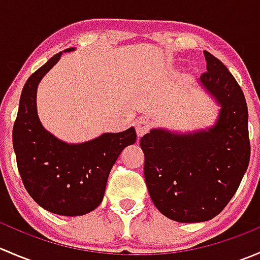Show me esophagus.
<instances>
[{
  "label": "esophagus",
  "instance_id": "34e87169",
  "mask_svg": "<svg viewBox=\"0 0 260 260\" xmlns=\"http://www.w3.org/2000/svg\"><path fill=\"white\" fill-rule=\"evenodd\" d=\"M149 128H151V124H149L148 120L143 119V118H140V119L136 122V132H137L138 137H142V136H145L146 133L149 131Z\"/></svg>",
  "mask_w": 260,
  "mask_h": 260
}]
</instances>
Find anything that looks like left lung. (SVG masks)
<instances>
[{
  "label": "left lung",
  "instance_id": "1",
  "mask_svg": "<svg viewBox=\"0 0 260 260\" xmlns=\"http://www.w3.org/2000/svg\"><path fill=\"white\" fill-rule=\"evenodd\" d=\"M203 88L220 108L208 129L177 133L154 128L140 141L145 180L154 206L179 222L208 221L237 192L250 159L248 107L232 73L204 51Z\"/></svg>",
  "mask_w": 260,
  "mask_h": 260
}]
</instances>
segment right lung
I'll list each match as a JSON object with an SVG mask.
<instances>
[{"label":"right lung","instance_id":"1","mask_svg":"<svg viewBox=\"0 0 260 260\" xmlns=\"http://www.w3.org/2000/svg\"><path fill=\"white\" fill-rule=\"evenodd\" d=\"M61 54L54 55L26 81L12 142L18 172L31 198L50 212L79 216L98 208L112 167L120 152L136 142L137 135L131 127L74 145L62 142L43 127L36 107L38 85Z\"/></svg>","mask_w":260,"mask_h":260}]
</instances>
